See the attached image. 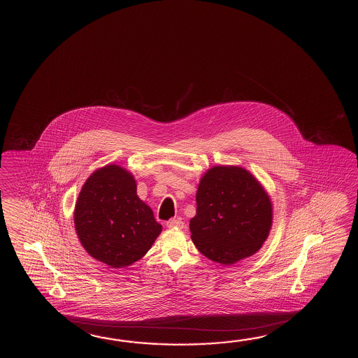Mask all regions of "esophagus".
Here are the masks:
<instances>
[{
  "label": "esophagus",
  "mask_w": 358,
  "mask_h": 358,
  "mask_svg": "<svg viewBox=\"0 0 358 358\" xmlns=\"http://www.w3.org/2000/svg\"><path fill=\"white\" fill-rule=\"evenodd\" d=\"M168 228H178V229H182L183 227H185V223H183L181 219H171L169 222H167Z\"/></svg>",
  "instance_id": "esophagus-1"
}]
</instances>
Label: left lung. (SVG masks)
<instances>
[{
    "mask_svg": "<svg viewBox=\"0 0 358 358\" xmlns=\"http://www.w3.org/2000/svg\"><path fill=\"white\" fill-rule=\"evenodd\" d=\"M191 240L215 263L232 265L257 252L273 224V205L263 185L240 166H214L196 192Z\"/></svg>",
    "mask_w": 358,
    "mask_h": 358,
    "instance_id": "8db88e82",
    "label": "left lung"
}]
</instances>
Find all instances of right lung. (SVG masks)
Instances as JSON below:
<instances>
[{
	"mask_svg": "<svg viewBox=\"0 0 358 358\" xmlns=\"http://www.w3.org/2000/svg\"><path fill=\"white\" fill-rule=\"evenodd\" d=\"M73 223L89 255L115 269L140 260L162 232L153 210L136 194L135 177L118 164L89 176L75 204Z\"/></svg>",
	"mask_w": 358,
	"mask_h": 358,
	"instance_id": "right-lung-1",
	"label": "right lung"
}]
</instances>
